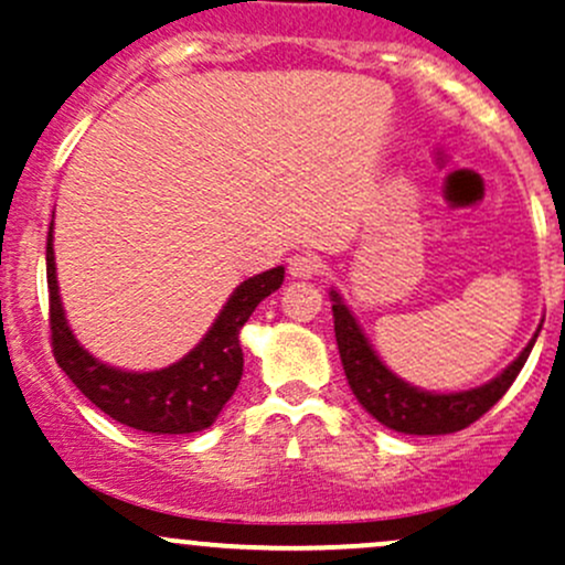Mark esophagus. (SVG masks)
I'll use <instances>...</instances> for the list:
<instances>
[{
	"label": "esophagus",
	"instance_id": "34e87169",
	"mask_svg": "<svg viewBox=\"0 0 565 565\" xmlns=\"http://www.w3.org/2000/svg\"><path fill=\"white\" fill-rule=\"evenodd\" d=\"M319 267V257H313V254H295L292 259H289V276L292 278H311L317 276Z\"/></svg>",
	"mask_w": 565,
	"mask_h": 565
}]
</instances>
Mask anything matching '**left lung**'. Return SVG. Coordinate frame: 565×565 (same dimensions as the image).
Returning <instances> with one entry per match:
<instances>
[{
  "label": "left lung",
  "instance_id": "1",
  "mask_svg": "<svg viewBox=\"0 0 565 565\" xmlns=\"http://www.w3.org/2000/svg\"><path fill=\"white\" fill-rule=\"evenodd\" d=\"M332 319H335V341L338 352H341L343 373L349 379L358 401L362 403L373 419H379L384 427L397 433H408V436H444V433H457L471 423H477L482 414L490 412L525 365L527 354H531L536 335L531 338L520 358L492 382L473 387L466 392H427L406 384L397 379L395 373L379 360L367 338L362 335L358 319L352 317L347 306H343L341 295L332 289Z\"/></svg>",
  "mask_w": 565,
  "mask_h": 565
}]
</instances>
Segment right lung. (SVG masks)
<instances>
[{"mask_svg": "<svg viewBox=\"0 0 565 565\" xmlns=\"http://www.w3.org/2000/svg\"><path fill=\"white\" fill-rule=\"evenodd\" d=\"M47 270V324L51 347L58 367L70 376L99 412L116 423L153 436H183L205 430L216 423L224 403L233 397L243 376L241 328L248 322L254 308L267 295L276 292L284 281V267L246 278L230 295L227 306L216 317L203 341L183 360L162 371L129 373L105 365L75 341L58 298L56 263H53V224L47 230L45 248Z\"/></svg>", "mask_w": 565, "mask_h": 565, "instance_id": "1", "label": "right lung"}]
</instances>
